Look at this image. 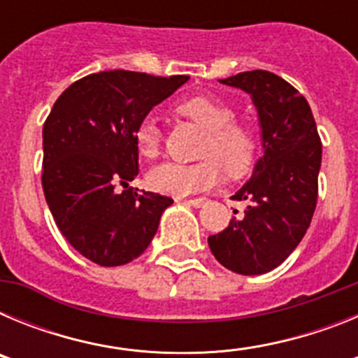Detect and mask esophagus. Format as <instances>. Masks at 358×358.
I'll use <instances>...</instances> for the list:
<instances>
[{
  "label": "esophagus",
  "mask_w": 358,
  "mask_h": 358,
  "mask_svg": "<svg viewBox=\"0 0 358 358\" xmlns=\"http://www.w3.org/2000/svg\"><path fill=\"white\" fill-rule=\"evenodd\" d=\"M186 204H189V206H195V208H201L206 204V199L204 197H195V199H185Z\"/></svg>",
  "instance_id": "1"
}]
</instances>
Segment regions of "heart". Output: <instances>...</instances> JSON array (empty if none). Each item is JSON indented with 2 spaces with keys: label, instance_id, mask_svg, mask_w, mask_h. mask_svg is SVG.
Instances as JSON below:
<instances>
[{
  "label": "heart",
  "instance_id": "b5f03b06",
  "mask_svg": "<svg viewBox=\"0 0 358 358\" xmlns=\"http://www.w3.org/2000/svg\"><path fill=\"white\" fill-rule=\"evenodd\" d=\"M177 109L206 129L199 152L202 159L197 163L169 161L157 164L147 177L152 189L185 197L217 185L224 170L229 176H238L249 169L256 154V134L249 125L235 122V110L227 103L208 96H192L182 100ZM134 143L140 156L156 157L159 154L161 132L154 120L140 122L134 131Z\"/></svg>",
  "mask_w": 358,
  "mask_h": 358
}]
</instances>
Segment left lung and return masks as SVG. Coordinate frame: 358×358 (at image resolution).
I'll return each mask as SVG.
<instances>
[{"label":"left lung","mask_w":358,"mask_h":358,"mask_svg":"<svg viewBox=\"0 0 358 358\" xmlns=\"http://www.w3.org/2000/svg\"><path fill=\"white\" fill-rule=\"evenodd\" d=\"M252 96L260 116L264 157L233 195L242 217L208 238L224 267L243 276L264 274L289 258L308 229L317 204L321 138L306 98L271 71L255 69L220 80ZM238 213V211H233Z\"/></svg>","instance_id":"8db88e82"}]
</instances>
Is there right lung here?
<instances>
[{
  "mask_svg": "<svg viewBox=\"0 0 358 358\" xmlns=\"http://www.w3.org/2000/svg\"><path fill=\"white\" fill-rule=\"evenodd\" d=\"M186 80L100 71L73 82L53 103L43 127L44 197L62 236L93 264L138 258L173 202L129 182L140 172L136 127Z\"/></svg>",
  "mask_w": 358,
  "mask_h": 358,
  "instance_id": "obj_1",
  "label": "right lung"
}]
</instances>
